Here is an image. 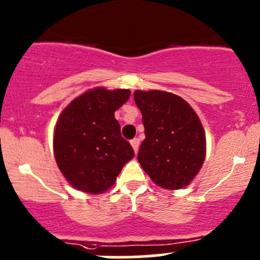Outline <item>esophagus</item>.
<instances>
[{"instance_id":"esophagus-1","label":"esophagus","mask_w":260,"mask_h":260,"mask_svg":"<svg viewBox=\"0 0 260 260\" xmlns=\"http://www.w3.org/2000/svg\"><path fill=\"white\" fill-rule=\"evenodd\" d=\"M131 145H132L133 150H135V153H138V149H139V139L138 138H135L131 141Z\"/></svg>"}]
</instances>
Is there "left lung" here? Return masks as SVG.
Returning a JSON list of instances; mask_svg holds the SVG:
<instances>
[{
    "mask_svg": "<svg viewBox=\"0 0 260 260\" xmlns=\"http://www.w3.org/2000/svg\"><path fill=\"white\" fill-rule=\"evenodd\" d=\"M145 139L138 152L139 164L154 184L167 190L187 186L206 156V135L193 108L175 93L136 90Z\"/></svg>",
    "mask_w": 260,
    "mask_h": 260,
    "instance_id": "left-lung-1",
    "label": "left lung"
}]
</instances>
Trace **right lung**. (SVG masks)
Returning a JSON list of instances; mask_svg holds the SVG:
<instances>
[{
  "label": "right lung",
  "instance_id": "right-lung-1",
  "mask_svg": "<svg viewBox=\"0 0 260 260\" xmlns=\"http://www.w3.org/2000/svg\"><path fill=\"white\" fill-rule=\"evenodd\" d=\"M129 96L127 88H91L74 99L59 116L54 128V156L64 178L76 190L95 195L105 192L135 156L115 118Z\"/></svg>",
  "mask_w": 260,
  "mask_h": 260
}]
</instances>
